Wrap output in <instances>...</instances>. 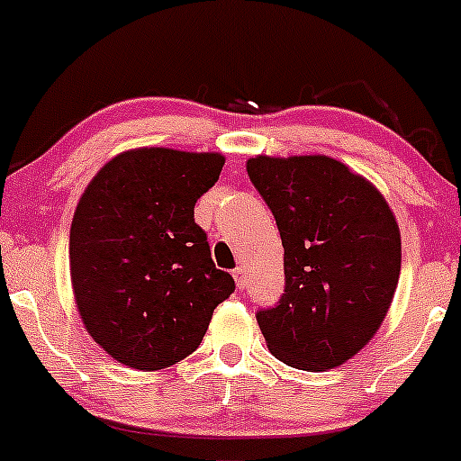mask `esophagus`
<instances>
[{
  "label": "esophagus",
  "instance_id": "obj_1",
  "mask_svg": "<svg viewBox=\"0 0 461 461\" xmlns=\"http://www.w3.org/2000/svg\"><path fill=\"white\" fill-rule=\"evenodd\" d=\"M234 281H236V287H239V290H245V285H248V278H245L243 267L234 269Z\"/></svg>",
  "mask_w": 461,
  "mask_h": 461
}]
</instances>
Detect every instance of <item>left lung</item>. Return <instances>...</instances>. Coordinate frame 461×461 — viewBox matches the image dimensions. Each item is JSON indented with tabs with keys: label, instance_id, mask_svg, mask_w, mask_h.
Returning a JSON list of instances; mask_svg holds the SVG:
<instances>
[{
	"label": "left lung",
	"instance_id": "1",
	"mask_svg": "<svg viewBox=\"0 0 461 461\" xmlns=\"http://www.w3.org/2000/svg\"><path fill=\"white\" fill-rule=\"evenodd\" d=\"M248 176L285 249V294L257 314L265 343L292 368H337L373 341L393 303L397 218L370 180L330 156H254Z\"/></svg>",
	"mask_w": 461,
	"mask_h": 461
}]
</instances>
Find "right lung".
<instances>
[{
  "mask_svg": "<svg viewBox=\"0 0 461 461\" xmlns=\"http://www.w3.org/2000/svg\"><path fill=\"white\" fill-rule=\"evenodd\" d=\"M222 165V153L140 147L86 185L68 239L73 294L86 332L118 364L144 373L178 364L234 292L194 221Z\"/></svg>",
  "mask_w": 461,
  "mask_h": 461,
  "instance_id": "1",
  "label": "right lung"
}]
</instances>
